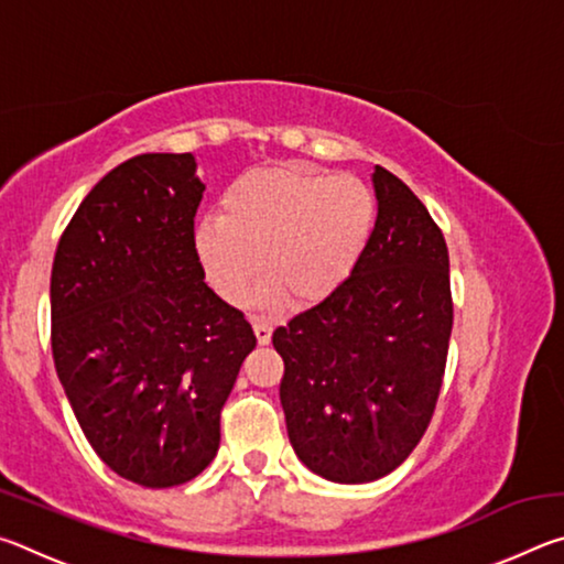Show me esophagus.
Instances as JSON below:
<instances>
[{"instance_id":"obj_1","label":"esophagus","mask_w":564,"mask_h":564,"mask_svg":"<svg viewBox=\"0 0 564 564\" xmlns=\"http://www.w3.org/2000/svg\"><path fill=\"white\" fill-rule=\"evenodd\" d=\"M253 333H256V340H259V346H269L271 343V323H265L261 318H253Z\"/></svg>"}]
</instances>
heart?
Segmentation results:
<instances>
[{"instance_id":"obj_1","label":"heart","mask_w":564,"mask_h":564,"mask_svg":"<svg viewBox=\"0 0 564 564\" xmlns=\"http://www.w3.org/2000/svg\"><path fill=\"white\" fill-rule=\"evenodd\" d=\"M373 221L376 198L358 176L265 166L226 188L221 216L196 224L194 253L228 303H243L263 271L271 281L263 299L281 291L293 305H311L350 279Z\"/></svg>"}]
</instances>
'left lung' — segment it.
<instances>
[{"mask_svg": "<svg viewBox=\"0 0 564 564\" xmlns=\"http://www.w3.org/2000/svg\"><path fill=\"white\" fill-rule=\"evenodd\" d=\"M376 226L350 279L273 330L299 460L330 482L378 480L413 453L443 386L451 259L423 202L373 171Z\"/></svg>", "mask_w": 564, "mask_h": 564, "instance_id": "obj_1", "label": "left lung"}]
</instances>
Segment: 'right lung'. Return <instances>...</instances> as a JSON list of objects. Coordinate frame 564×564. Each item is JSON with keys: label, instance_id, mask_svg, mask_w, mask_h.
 <instances>
[{"label": "right lung", "instance_id": "1", "mask_svg": "<svg viewBox=\"0 0 564 564\" xmlns=\"http://www.w3.org/2000/svg\"><path fill=\"white\" fill-rule=\"evenodd\" d=\"M191 154H141L94 186L56 246L52 352L84 435L144 488H174L218 453L221 408L256 336L204 283Z\"/></svg>", "mask_w": 564, "mask_h": 564}]
</instances>
